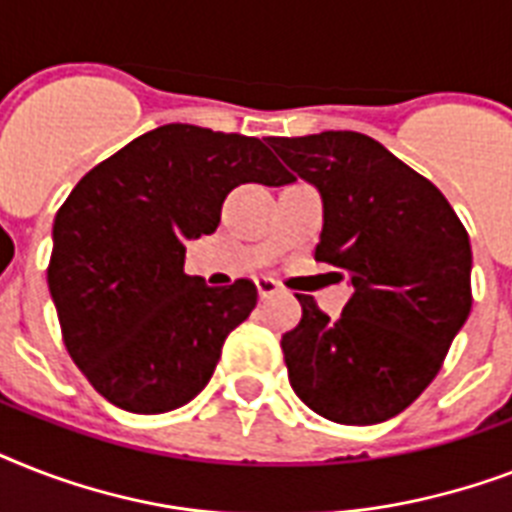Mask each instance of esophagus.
<instances>
[{
    "label": "esophagus",
    "mask_w": 512,
    "mask_h": 512,
    "mask_svg": "<svg viewBox=\"0 0 512 512\" xmlns=\"http://www.w3.org/2000/svg\"><path fill=\"white\" fill-rule=\"evenodd\" d=\"M255 287H257V295L263 297H273L279 295V284L273 279H268V276H260V279H255Z\"/></svg>",
    "instance_id": "esophagus-1"
}]
</instances>
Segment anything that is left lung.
I'll return each instance as SVG.
<instances>
[{
	"label": "left lung",
	"instance_id": "obj_1",
	"mask_svg": "<svg viewBox=\"0 0 512 512\" xmlns=\"http://www.w3.org/2000/svg\"><path fill=\"white\" fill-rule=\"evenodd\" d=\"M324 204L316 260L353 287L337 319L297 295L303 319L281 337L289 385L342 425L404 412L436 377L470 313L468 231L444 193L361 132L271 138Z\"/></svg>",
	"mask_w": 512,
	"mask_h": 512
}]
</instances>
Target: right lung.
<instances>
[{
	"mask_svg": "<svg viewBox=\"0 0 512 512\" xmlns=\"http://www.w3.org/2000/svg\"><path fill=\"white\" fill-rule=\"evenodd\" d=\"M241 183L292 177L263 140L164 124L92 167L58 209L47 287L63 342L124 412H172L199 396L257 305L252 281L215 289L183 271L185 244L215 233Z\"/></svg>",
	"mask_w": 512,
	"mask_h": 512,
	"instance_id": "obj_1",
	"label": "right lung"
}]
</instances>
